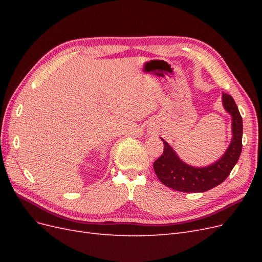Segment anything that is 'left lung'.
I'll return each instance as SVG.
<instances>
[{
    "mask_svg": "<svg viewBox=\"0 0 262 262\" xmlns=\"http://www.w3.org/2000/svg\"><path fill=\"white\" fill-rule=\"evenodd\" d=\"M223 105L232 116L233 139L225 154L217 162L207 167H192L179 160L167 142L164 143V152L154 162L157 178L165 186L181 192H204L222 184L231 173L242 153L243 118L231 95L223 93Z\"/></svg>",
    "mask_w": 262,
    "mask_h": 262,
    "instance_id": "8db88e82",
    "label": "left lung"
}]
</instances>
